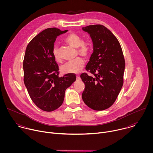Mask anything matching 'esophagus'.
I'll return each instance as SVG.
<instances>
[{
	"mask_svg": "<svg viewBox=\"0 0 153 153\" xmlns=\"http://www.w3.org/2000/svg\"><path fill=\"white\" fill-rule=\"evenodd\" d=\"M76 80H77V81H79V80H81V79H80V76H79V75H77V76H76Z\"/></svg>",
	"mask_w": 153,
	"mask_h": 153,
	"instance_id": "obj_1",
	"label": "esophagus"
}]
</instances>
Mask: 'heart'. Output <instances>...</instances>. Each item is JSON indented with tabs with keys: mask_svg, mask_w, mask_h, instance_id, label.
<instances>
[{
	"mask_svg": "<svg viewBox=\"0 0 153 153\" xmlns=\"http://www.w3.org/2000/svg\"><path fill=\"white\" fill-rule=\"evenodd\" d=\"M64 41L71 47L77 48V52L79 55L84 57H88L90 55L93 49V43L90 39L82 40L80 35L74 33H71L65 37ZM53 55L56 62H62L59 50L57 47H54ZM83 59L80 57H77L74 60H70L62 65L60 70L63 73L65 74L78 73L83 67Z\"/></svg>",
	"mask_w": 153,
	"mask_h": 153,
	"instance_id": "obj_1",
	"label": "heart"
}]
</instances>
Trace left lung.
Instances as JSON below:
<instances>
[{
  "label": "left lung",
  "mask_w": 153,
  "mask_h": 153,
  "mask_svg": "<svg viewBox=\"0 0 153 153\" xmlns=\"http://www.w3.org/2000/svg\"><path fill=\"white\" fill-rule=\"evenodd\" d=\"M93 41V53L80 77L85 87L82 97L84 103L96 111L110 108L116 101L123 84L125 62L116 36L102 25L82 28Z\"/></svg>",
  "instance_id": "8db88e82"
}]
</instances>
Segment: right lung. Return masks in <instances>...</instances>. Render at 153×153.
Listing matches in <instances>:
<instances>
[{
  "mask_svg": "<svg viewBox=\"0 0 153 153\" xmlns=\"http://www.w3.org/2000/svg\"><path fill=\"white\" fill-rule=\"evenodd\" d=\"M67 31L45 29L29 42L25 50L24 83L33 102L43 111L50 112L60 107L65 90L76 79L73 73L59 77V66L53 55L57 37Z\"/></svg>",
  "mask_w": 153,
  "mask_h": 153,
  "instance_id": "obj_1",
  "label": "right lung"
}]
</instances>
